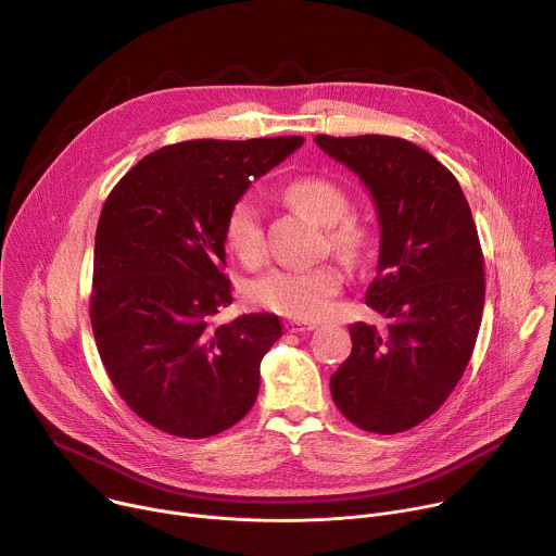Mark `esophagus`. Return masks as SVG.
Wrapping results in <instances>:
<instances>
[{
	"mask_svg": "<svg viewBox=\"0 0 556 556\" xmlns=\"http://www.w3.org/2000/svg\"><path fill=\"white\" fill-rule=\"evenodd\" d=\"M283 328H286L288 332H309V330H314V328H316V324H314V321H299V319H290V321H286V324H283Z\"/></svg>",
	"mask_w": 556,
	"mask_h": 556,
	"instance_id": "obj_1",
	"label": "esophagus"
}]
</instances>
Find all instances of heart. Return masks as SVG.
Listing matches in <instances>:
<instances>
[{
	"mask_svg": "<svg viewBox=\"0 0 556 556\" xmlns=\"http://www.w3.org/2000/svg\"><path fill=\"white\" fill-rule=\"evenodd\" d=\"M283 198L307 219L326 226L328 247L345 262H356L367 244V230L348 213V195L326 178H296L283 189ZM228 251L247 266L264 257V226L253 200H237L224 222ZM341 288V273L330 266L273 268L251 283L249 296L255 305L296 319H314L328 309Z\"/></svg>",
	"mask_w": 556,
	"mask_h": 556,
	"instance_id": "b5f03b06",
	"label": "heart"
}]
</instances>
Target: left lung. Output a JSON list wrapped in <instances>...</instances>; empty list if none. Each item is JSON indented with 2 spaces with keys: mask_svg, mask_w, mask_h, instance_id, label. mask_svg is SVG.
Masks as SVG:
<instances>
[{
  "mask_svg": "<svg viewBox=\"0 0 556 556\" xmlns=\"http://www.w3.org/2000/svg\"><path fill=\"white\" fill-rule=\"evenodd\" d=\"M369 191L380 226L365 301L384 328L352 324V354L332 374L341 414L371 433L427 420L462 378L484 312V255L455 176L393 136H314Z\"/></svg>",
  "mask_w": 556,
  "mask_h": 556,
  "instance_id": "obj_1",
  "label": "left lung"
}]
</instances>
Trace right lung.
<instances>
[{"label": "right lung", "mask_w": 556, "mask_h": 556, "mask_svg": "<svg viewBox=\"0 0 556 556\" xmlns=\"http://www.w3.org/2000/svg\"><path fill=\"white\" fill-rule=\"evenodd\" d=\"M301 144V136L169 144L144 155L105 200L92 330L112 384L151 427L208 438L255 405L281 321L255 312L213 324L232 301L224 222L253 180Z\"/></svg>", "instance_id": "right-lung-1"}]
</instances>
